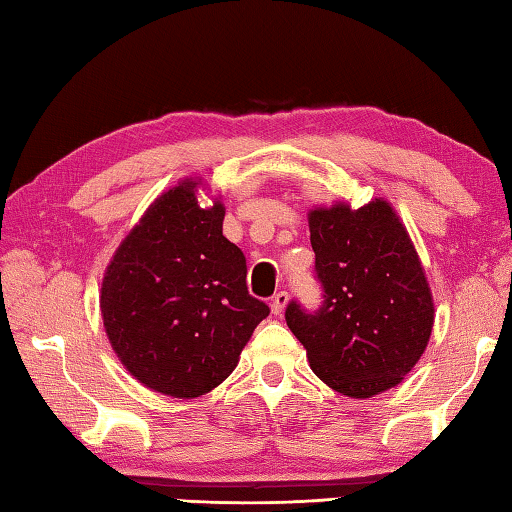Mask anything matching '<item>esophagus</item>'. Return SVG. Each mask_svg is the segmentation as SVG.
I'll list each match as a JSON object with an SVG mask.
<instances>
[{
    "label": "esophagus",
    "mask_w": 512,
    "mask_h": 512,
    "mask_svg": "<svg viewBox=\"0 0 512 512\" xmlns=\"http://www.w3.org/2000/svg\"><path fill=\"white\" fill-rule=\"evenodd\" d=\"M288 303V292L286 290H279L273 295V299H270V310H273V314H281L286 308Z\"/></svg>",
    "instance_id": "34e87169"
}]
</instances>
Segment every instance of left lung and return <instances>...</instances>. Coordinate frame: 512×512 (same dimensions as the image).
Segmentation results:
<instances>
[{
  "instance_id": "8db88e82",
  "label": "left lung",
  "mask_w": 512,
  "mask_h": 512,
  "mask_svg": "<svg viewBox=\"0 0 512 512\" xmlns=\"http://www.w3.org/2000/svg\"><path fill=\"white\" fill-rule=\"evenodd\" d=\"M314 277L323 301L297 299L286 323L312 372L350 398L398 385L418 363L433 328V301L411 239L383 200L310 213Z\"/></svg>"
}]
</instances>
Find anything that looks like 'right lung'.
<instances>
[{"mask_svg": "<svg viewBox=\"0 0 512 512\" xmlns=\"http://www.w3.org/2000/svg\"><path fill=\"white\" fill-rule=\"evenodd\" d=\"M182 182L118 246L101 288L105 332L129 374L173 398L209 394L270 308L248 295L246 257Z\"/></svg>", "mask_w": 512, "mask_h": 512, "instance_id": "right-lung-1", "label": "right lung"}]
</instances>
